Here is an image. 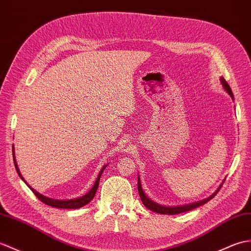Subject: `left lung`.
I'll return each mask as SVG.
<instances>
[{
	"instance_id": "1",
	"label": "left lung",
	"mask_w": 251,
	"mask_h": 251,
	"mask_svg": "<svg viewBox=\"0 0 251 251\" xmlns=\"http://www.w3.org/2000/svg\"><path fill=\"white\" fill-rule=\"evenodd\" d=\"M220 82L221 84H223V86L225 87V90L229 93V95L232 97V99H234V97H233V93H232V90L230 85L228 84V82L225 80V78L221 77L220 78ZM224 183V182H223ZM223 186V184H221L219 187L217 188L216 192H214V194L211 196L206 198V199L202 200V201H199V202H195V203H191V204H187V205H180V206H165V205H160L158 204V203H156L154 201H152L150 199V198L145 195L144 190L142 189V185H141V180H140V176H138V191H139V196L140 198H141L142 200V203L144 204V206H147L149 209H151V211H153L155 213H158V214H167V215H176V214H180V213H184V212H188V211H191V209H194L196 207H199L203 204H205L206 202H208L211 199H213V198L215 197V195H217V192L219 191L220 187Z\"/></svg>"
}]
</instances>
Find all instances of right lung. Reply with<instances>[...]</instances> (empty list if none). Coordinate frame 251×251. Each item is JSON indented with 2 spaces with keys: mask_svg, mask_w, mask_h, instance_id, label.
<instances>
[{
  "mask_svg": "<svg viewBox=\"0 0 251 251\" xmlns=\"http://www.w3.org/2000/svg\"><path fill=\"white\" fill-rule=\"evenodd\" d=\"M13 156H14V164H15L17 172H18V176L21 177L22 180H25V183L27 185V187L30 188L33 191V194L36 196L40 201L44 202L45 204L50 205L52 207H56V208H80V207H82V206H84L86 204H89V203L92 201V199H93V198H94V196L96 194L97 188H98V185H99V180H100L101 174H102L104 169H106V167L108 166V165H104L102 167V169L100 170V172H99L98 176H97V178L95 180L94 186H93V187L91 188V190L87 192V194H85L84 196L80 197V198H77V199H73V200H56V199H52V198H48V197H46V196H44L42 194H39V192H37L34 188H32L31 186L25 182V179L23 178V176H21V173L19 171L18 165H17V160H16V157H15L14 145H13Z\"/></svg>",
  "mask_w": 251,
  "mask_h": 251,
  "instance_id": "1",
  "label": "right lung"
}]
</instances>
